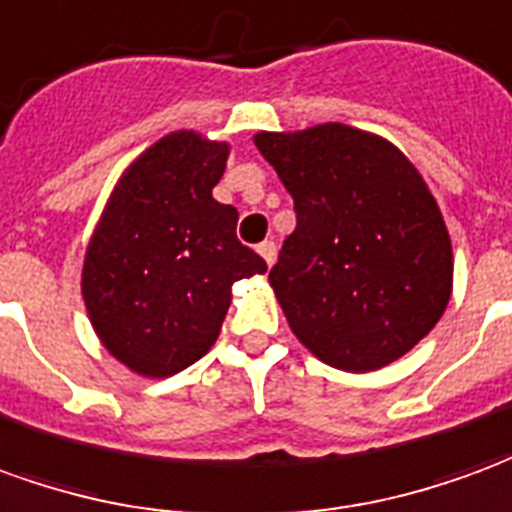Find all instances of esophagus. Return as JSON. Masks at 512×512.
<instances>
[{
    "label": "esophagus",
    "mask_w": 512,
    "mask_h": 512,
    "mask_svg": "<svg viewBox=\"0 0 512 512\" xmlns=\"http://www.w3.org/2000/svg\"><path fill=\"white\" fill-rule=\"evenodd\" d=\"M256 250H259V256H262L267 264L275 262V242H262Z\"/></svg>",
    "instance_id": "34e87169"
}]
</instances>
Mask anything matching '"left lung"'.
I'll use <instances>...</instances> for the list:
<instances>
[{
    "instance_id": "1",
    "label": "left lung",
    "mask_w": 512,
    "mask_h": 512,
    "mask_svg": "<svg viewBox=\"0 0 512 512\" xmlns=\"http://www.w3.org/2000/svg\"><path fill=\"white\" fill-rule=\"evenodd\" d=\"M295 201L270 286L297 339L328 366L375 372L436 328L452 242L400 148L344 123L253 137Z\"/></svg>"
}]
</instances>
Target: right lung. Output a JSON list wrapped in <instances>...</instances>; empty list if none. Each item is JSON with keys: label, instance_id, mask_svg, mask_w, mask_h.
I'll return each mask as SVG.
<instances>
[{"label": "right lung", "instance_id": "add662e5", "mask_svg": "<svg viewBox=\"0 0 512 512\" xmlns=\"http://www.w3.org/2000/svg\"><path fill=\"white\" fill-rule=\"evenodd\" d=\"M228 143L170 132L115 184L82 267L101 344L143 378H170L217 342L231 286L267 273L237 239V209L217 204Z\"/></svg>", "mask_w": 512, "mask_h": 512}]
</instances>
